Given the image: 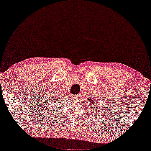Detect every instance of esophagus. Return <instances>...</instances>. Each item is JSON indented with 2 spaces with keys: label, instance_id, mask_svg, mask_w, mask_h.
<instances>
[{
  "label": "esophagus",
  "instance_id": "34e87169",
  "mask_svg": "<svg viewBox=\"0 0 151 151\" xmlns=\"http://www.w3.org/2000/svg\"><path fill=\"white\" fill-rule=\"evenodd\" d=\"M79 97H80L79 95H75V96H74V98H75V99H78V98H79Z\"/></svg>",
  "mask_w": 151,
  "mask_h": 151
}]
</instances>
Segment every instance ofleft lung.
<instances>
[{"label":"left lung","instance_id":"1","mask_svg":"<svg viewBox=\"0 0 151 151\" xmlns=\"http://www.w3.org/2000/svg\"><path fill=\"white\" fill-rule=\"evenodd\" d=\"M87 100H88V102H89L88 104H89V106L91 107V109H92V108H93V106H92L93 104H94V103L96 102V101L94 100V99H93L92 98H89V99H87ZM102 108L103 107H102V108H100V111H102ZM96 109H98V107H95V109H94V111H96ZM98 112H99V113H100V112L99 111H98V109H96V113H98Z\"/></svg>","mask_w":151,"mask_h":151}]
</instances>
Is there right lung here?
Instances as JSON below:
<instances>
[{
	"label": "right lung",
	"mask_w": 151,
	"mask_h": 151,
	"mask_svg": "<svg viewBox=\"0 0 151 151\" xmlns=\"http://www.w3.org/2000/svg\"><path fill=\"white\" fill-rule=\"evenodd\" d=\"M56 97H57V96H56ZM53 98H54V96H53ZM58 98H55V99H58ZM59 100H60V98H59Z\"/></svg>",
	"instance_id": "1"
}]
</instances>
